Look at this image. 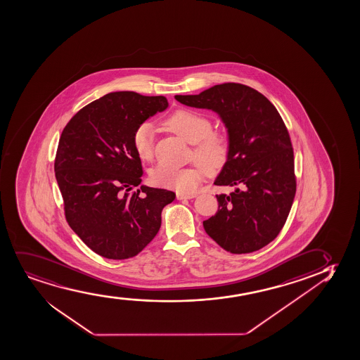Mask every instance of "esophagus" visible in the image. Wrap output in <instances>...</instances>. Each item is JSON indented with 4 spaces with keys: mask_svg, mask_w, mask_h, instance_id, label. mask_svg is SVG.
Returning a JSON list of instances; mask_svg holds the SVG:
<instances>
[{
    "mask_svg": "<svg viewBox=\"0 0 360 360\" xmlns=\"http://www.w3.org/2000/svg\"><path fill=\"white\" fill-rule=\"evenodd\" d=\"M196 197V193H192V195H185V193H176V198L179 200H191V198H195Z\"/></svg>",
    "mask_w": 360,
    "mask_h": 360,
    "instance_id": "esophagus-1",
    "label": "esophagus"
}]
</instances>
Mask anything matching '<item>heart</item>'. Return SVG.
<instances>
[{"mask_svg": "<svg viewBox=\"0 0 360 360\" xmlns=\"http://www.w3.org/2000/svg\"><path fill=\"white\" fill-rule=\"evenodd\" d=\"M165 125L185 141L195 143L192 155L200 163L186 168H174L160 164L152 170L150 180L157 186L172 188L181 193H193L203 181L207 169L217 173L226 164L231 143L226 134L212 130L210 119L192 110H180L172 114ZM132 147L142 162L153 158L155 130L148 122L141 123L132 132Z\"/></svg>", "mask_w": 360, "mask_h": 360, "instance_id": "b5f03b06", "label": "heart"}]
</instances>
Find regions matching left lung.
<instances>
[{
    "label": "left lung",
    "instance_id": "1",
    "mask_svg": "<svg viewBox=\"0 0 360 360\" xmlns=\"http://www.w3.org/2000/svg\"><path fill=\"white\" fill-rule=\"evenodd\" d=\"M182 105L217 112L231 150L214 184L235 187L219 195L205 232L233 255L260 250L278 236L296 195L291 139L273 103L252 87L225 82L200 95H176Z\"/></svg>",
    "mask_w": 360,
    "mask_h": 360
}]
</instances>
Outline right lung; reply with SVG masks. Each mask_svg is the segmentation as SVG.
Returning <instances> with one entry per match:
<instances>
[{
    "mask_svg": "<svg viewBox=\"0 0 360 360\" xmlns=\"http://www.w3.org/2000/svg\"><path fill=\"white\" fill-rule=\"evenodd\" d=\"M167 107L164 96L110 92L79 110L60 135L55 174L65 219L89 248L108 259L139 255L160 231L164 207L175 200L164 188L131 192L142 176L132 132Z\"/></svg>",
    "mask_w": 360,
    "mask_h": 360,
    "instance_id": "add662e5",
    "label": "right lung"
}]
</instances>
